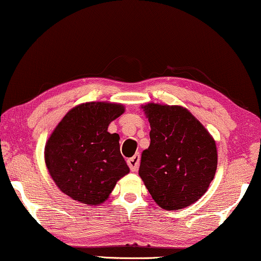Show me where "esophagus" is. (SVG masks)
Instances as JSON below:
<instances>
[{
  "label": "esophagus",
  "mask_w": 261,
  "mask_h": 261,
  "mask_svg": "<svg viewBox=\"0 0 261 261\" xmlns=\"http://www.w3.org/2000/svg\"><path fill=\"white\" fill-rule=\"evenodd\" d=\"M139 161H141V154L139 153H136L134 157L127 159V165H129V168L132 172H136V171L138 170Z\"/></svg>",
  "instance_id": "esophagus-1"
}]
</instances>
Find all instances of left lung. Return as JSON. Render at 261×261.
Wrapping results in <instances>:
<instances>
[{
    "label": "left lung",
    "instance_id": "left-lung-1",
    "mask_svg": "<svg viewBox=\"0 0 261 261\" xmlns=\"http://www.w3.org/2000/svg\"><path fill=\"white\" fill-rule=\"evenodd\" d=\"M141 108L149 119L151 142L142 152L139 177L166 211L192 205L215 178L216 141L184 107L147 103Z\"/></svg>",
    "mask_w": 261,
    "mask_h": 261
}]
</instances>
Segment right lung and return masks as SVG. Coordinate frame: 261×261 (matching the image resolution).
Listing matches in <instances>:
<instances>
[{
	"instance_id": "obj_1",
	"label": "right lung",
	"mask_w": 261,
	"mask_h": 261,
	"mask_svg": "<svg viewBox=\"0 0 261 261\" xmlns=\"http://www.w3.org/2000/svg\"><path fill=\"white\" fill-rule=\"evenodd\" d=\"M123 104L87 102L67 112L50 135L44 161L57 188L82 204L106 201L130 172L119 151V136L109 124L124 114Z\"/></svg>"
}]
</instances>
